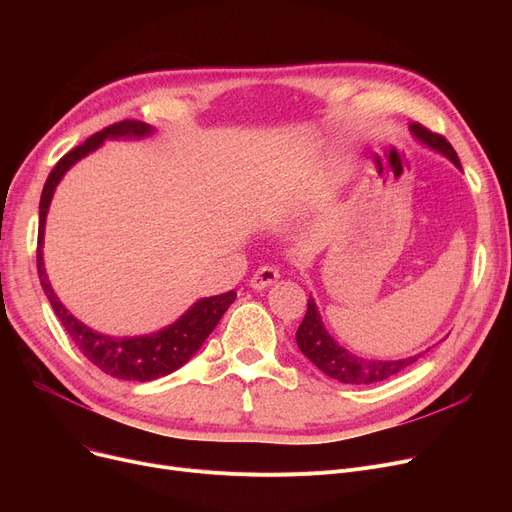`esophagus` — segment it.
Segmentation results:
<instances>
[{"mask_svg": "<svg viewBox=\"0 0 512 512\" xmlns=\"http://www.w3.org/2000/svg\"><path fill=\"white\" fill-rule=\"evenodd\" d=\"M278 278H280L278 267H274V265H261L259 270L251 276V282H249V284H251L255 290H263V288H267V286H272Z\"/></svg>", "mask_w": 512, "mask_h": 512, "instance_id": "esophagus-1", "label": "esophagus"}]
</instances>
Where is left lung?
<instances>
[{
  "label": "left lung",
  "instance_id": "left-lung-1",
  "mask_svg": "<svg viewBox=\"0 0 512 512\" xmlns=\"http://www.w3.org/2000/svg\"><path fill=\"white\" fill-rule=\"evenodd\" d=\"M411 130L415 132L417 139H421L429 147L438 149L452 161L456 168H461L459 155H456V151L442 137V134L432 132L419 122H413ZM297 344L301 348V353L307 359H311V363H315L326 375H330V378L342 384H378L392 378V375L407 369L419 357H423V353H419L415 357L400 359V361H367L344 351V348L338 346V342L326 332L324 324H321V317L311 297L307 301L305 319L301 321V326L297 330Z\"/></svg>",
  "mask_w": 512,
  "mask_h": 512
}]
</instances>
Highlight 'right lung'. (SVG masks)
Returning <instances> with one entry per match:
<instances>
[{
  "instance_id": "add662e5",
  "label": "right lung",
  "mask_w": 512,
  "mask_h": 512,
  "mask_svg": "<svg viewBox=\"0 0 512 512\" xmlns=\"http://www.w3.org/2000/svg\"><path fill=\"white\" fill-rule=\"evenodd\" d=\"M151 128L145 122L139 120H122L116 124L105 126L103 130L95 132L93 137H89L83 145L74 147L68 151L53 170L49 172L43 193H41V203H39V234H37V272L41 286L47 294V299L53 307V313L58 315L62 321L64 330L72 338V342L78 346V351L83 353L93 365H97L103 373H110L114 378L120 380H134V382H151L161 378V375H168L182 367L188 359H191L205 338L213 332V328L218 326V321L226 313V309L234 303L236 292H224L218 294V297H209L197 301L191 309H188L176 324L164 328L157 334L149 336H137V338H112V336H103L87 328L85 324H80L78 319H74L66 307L60 303V299L53 294L45 267H43V230H45V215L53 197V191L64 176V172L76 164L80 157H85L93 149H97L103 139L107 137H143V134H149Z\"/></svg>"
}]
</instances>
